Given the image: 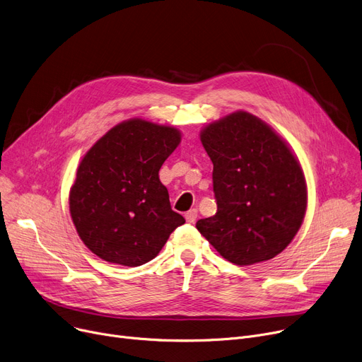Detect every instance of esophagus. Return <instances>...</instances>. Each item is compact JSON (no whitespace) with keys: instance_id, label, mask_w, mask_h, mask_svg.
<instances>
[{"instance_id":"esophagus-1","label":"esophagus","mask_w":362,"mask_h":362,"mask_svg":"<svg viewBox=\"0 0 362 362\" xmlns=\"http://www.w3.org/2000/svg\"><path fill=\"white\" fill-rule=\"evenodd\" d=\"M197 217H198V211L195 210V208H194V210H189V211L185 214V218H186L187 223H194V221L197 220Z\"/></svg>"}]
</instances>
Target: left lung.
Wrapping results in <instances>:
<instances>
[{
    "label": "left lung",
    "instance_id": "obj_1",
    "mask_svg": "<svg viewBox=\"0 0 362 362\" xmlns=\"http://www.w3.org/2000/svg\"><path fill=\"white\" fill-rule=\"evenodd\" d=\"M201 142L213 161L217 213L197 229L236 265L279 255L307 211V182L299 160L274 129L248 111L206 124Z\"/></svg>",
    "mask_w": 362,
    "mask_h": 362
}]
</instances>
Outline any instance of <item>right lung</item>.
<instances>
[{
  "label": "right lung",
  "instance_id": "1",
  "mask_svg": "<svg viewBox=\"0 0 362 362\" xmlns=\"http://www.w3.org/2000/svg\"><path fill=\"white\" fill-rule=\"evenodd\" d=\"M182 141L175 126L130 119L83 156L70 187V216L82 242L104 261L138 267L185 223L171 210L158 171Z\"/></svg>",
  "mask_w": 362,
  "mask_h": 362
}]
</instances>
